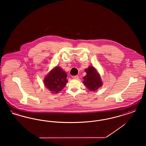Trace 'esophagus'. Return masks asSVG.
Masks as SVG:
<instances>
[{
    "label": "esophagus",
    "mask_w": 146,
    "mask_h": 146,
    "mask_svg": "<svg viewBox=\"0 0 146 146\" xmlns=\"http://www.w3.org/2000/svg\"><path fill=\"white\" fill-rule=\"evenodd\" d=\"M73 78L74 79H79V76H73Z\"/></svg>",
    "instance_id": "obj_1"
}]
</instances>
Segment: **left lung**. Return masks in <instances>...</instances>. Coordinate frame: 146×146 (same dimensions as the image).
<instances>
[{
    "label": "left lung",
    "instance_id": "1",
    "mask_svg": "<svg viewBox=\"0 0 146 146\" xmlns=\"http://www.w3.org/2000/svg\"><path fill=\"white\" fill-rule=\"evenodd\" d=\"M85 71L86 73V75L83 77L84 84L91 91H97L103 85L100 73L92 66L86 68Z\"/></svg>",
    "mask_w": 146,
    "mask_h": 146
}]
</instances>
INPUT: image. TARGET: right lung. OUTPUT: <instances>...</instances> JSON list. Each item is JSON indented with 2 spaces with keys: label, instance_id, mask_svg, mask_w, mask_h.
Listing matches in <instances>:
<instances>
[{
  "label": "right lung",
  "instance_id": "1",
  "mask_svg": "<svg viewBox=\"0 0 146 146\" xmlns=\"http://www.w3.org/2000/svg\"><path fill=\"white\" fill-rule=\"evenodd\" d=\"M67 74L62 68L56 66L44 77V85L52 94L62 90L68 82Z\"/></svg>",
  "mask_w": 146,
  "mask_h": 146
}]
</instances>
